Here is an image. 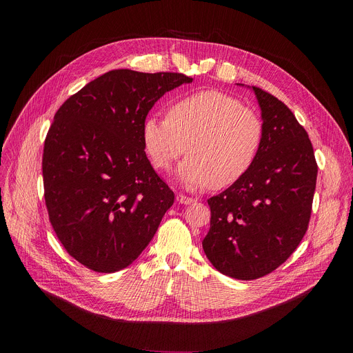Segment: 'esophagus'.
I'll return each instance as SVG.
<instances>
[{"mask_svg": "<svg viewBox=\"0 0 353 353\" xmlns=\"http://www.w3.org/2000/svg\"><path fill=\"white\" fill-rule=\"evenodd\" d=\"M176 199H177V201H179V203H181V205H190V203H193V201H194V199H192V197H189V196L180 194V193L176 196Z\"/></svg>", "mask_w": 353, "mask_h": 353, "instance_id": "obj_1", "label": "esophagus"}]
</instances>
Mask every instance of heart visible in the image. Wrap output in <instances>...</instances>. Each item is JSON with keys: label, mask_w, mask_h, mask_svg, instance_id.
Instances as JSON below:
<instances>
[{"label": "heart", "mask_w": 353, "mask_h": 353, "mask_svg": "<svg viewBox=\"0 0 353 353\" xmlns=\"http://www.w3.org/2000/svg\"><path fill=\"white\" fill-rule=\"evenodd\" d=\"M265 137L262 119L239 99L217 90L193 92L177 100L169 116L148 114L141 140L152 164L169 170L186 152L177 169L188 189H226L253 167Z\"/></svg>", "instance_id": "b5f03b06"}]
</instances>
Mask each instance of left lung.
I'll list each match as a JSON object with an SVG mask.
<instances>
[{
    "label": "left lung",
    "mask_w": 353,
    "mask_h": 353,
    "mask_svg": "<svg viewBox=\"0 0 353 353\" xmlns=\"http://www.w3.org/2000/svg\"><path fill=\"white\" fill-rule=\"evenodd\" d=\"M252 90L265 127L261 153L243 179L208 200L210 229L203 239L210 263L239 281L269 274L299 246L318 176L309 136L289 107Z\"/></svg>",
    "instance_id": "8db88e82"
}]
</instances>
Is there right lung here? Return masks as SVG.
<instances>
[{"label": "right lung", "mask_w": 353, "mask_h": 353, "mask_svg": "<svg viewBox=\"0 0 353 353\" xmlns=\"http://www.w3.org/2000/svg\"><path fill=\"white\" fill-rule=\"evenodd\" d=\"M193 79L113 70L64 101L48 130L44 197L71 257L99 273L132 265L156 234L174 193L148 161L141 124L154 103Z\"/></svg>", "instance_id": "1"}]
</instances>
